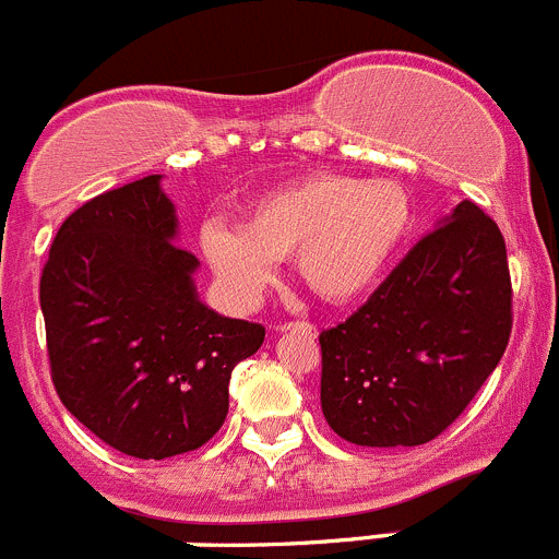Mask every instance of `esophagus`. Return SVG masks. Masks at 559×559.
I'll return each instance as SVG.
<instances>
[{
	"instance_id": "1",
	"label": "esophagus",
	"mask_w": 559,
	"mask_h": 559,
	"mask_svg": "<svg viewBox=\"0 0 559 559\" xmlns=\"http://www.w3.org/2000/svg\"><path fill=\"white\" fill-rule=\"evenodd\" d=\"M275 331H281V333H284V331H304V333H314L317 328L311 325V322H281V325L275 328Z\"/></svg>"
}]
</instances>
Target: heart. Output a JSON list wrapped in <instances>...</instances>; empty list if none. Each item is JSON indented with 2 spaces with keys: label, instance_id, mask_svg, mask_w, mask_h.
<instances>
[{
  "label": "heart",
  "instance_id": "1",
  "mask_svg": "<svg viewBox=\"0 0 559 559\" xmlns=\"http://www.w3.org/2000/svg\"><path fill=\"white\" fill-rule=\"evenodd\" d=\"M414 223L397 181L311 174L250 203L245 226L209 223L203 253L239 295H255L275 259L295 255L300 281L328 304H350L378 284Z\"/></svg>",
  "mask_w": 559,
  "mask_h": 559
}]
</instances>
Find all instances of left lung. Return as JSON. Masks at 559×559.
<instances>
[{"instance_id": "left-lung-1", "label": "left lung", "mask_w": 559, "mask_h": 559, "mask_svg": "<svg viewBox=\"0 0 559 559\" xmlns=\"http://www.w3.org/2000/svg\"><path fill=\"white\" fill-rule=\"evenodd\" d=\"M513 328V284L497 223L461 201L367 304L320 333V403L358 447H419L466 411Z\"/></svg>"}]
</instances>
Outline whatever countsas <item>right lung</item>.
<instances>
[{
    "label": "right lung",
    "mask_w": 559,
    "mask_h": 559,
    "mask_svg": "<svg viewBox=\"0 0 559 559\" xmlns=\"http://www.w3.org/2000/svg\"><path fill=\"white\" fill-rule=\"evenodd\" d=\"M174 239V203L145 176L71 212L40 273L57 397L143 461L206 444L226 421L234 367L264 342V325L198 300V259Z\"/></svg>",
    "instance_id": "right-lung-1"
}]
</instances>
